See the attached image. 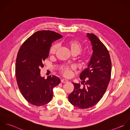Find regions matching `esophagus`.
Returning a JSON list of instances; mask_svg holds the SVG:
<instances>
[{
    "instance_id": "34e87169",
    "label": "esophagus",
    "mask_w": 130,
    "mask_h": 130,
    "mask_svg": "<svg viewBox=\"0 0 130 130\" xmlns=\"http://www.w3.org/2000/svg\"><path fill=\"white\" fill-rule=\"evenodd\" d=\"M68 82V80L67 79H61V83H66Z\"/></svg>"
}]
</instances>
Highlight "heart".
I'll return each mask as SVG.
<instances>
[{
	"label": "heart",
	"mask_w": 130,
	"mask_h": 130,
	"mask_svg": "<svg viewBox=\"0 0 130 130\" xmlns=\"http://www.w3.org/2000/svg\"><path fill=\"white\" fill-rule=\"evenodd\" d=\"M66 45L69 48L71 54L76 53L77 55L80 53L82 50V45L79 42L76 40H69L66 42ZM58 45L57 44L52 46L50 49L51 54H55L58 49ZM63 73L65 76H69L71 73V69L70 68H65L63 70Z\"/></svg>",
	"instance_id": "heart-1"
}]
</instances>
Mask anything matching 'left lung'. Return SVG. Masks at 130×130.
I'll use <instances>...</instances> for the list:
<instances>
[{
  "label": "left lung",
  "mask_w": 130,
  "mask_h": 130,
  "mask_svg": "<svg viewBox=\"0 0 130 130\" xmlns=\"http://www.w3.org/2000/svg\"><path fill=\"white\" fill-rule=\"evenodd\" d=\"M91 41L92 55L79 75L84 87L72 83L73 91L69 95V102L74 106L86 109L96 104L102 98L108 86L111 77V62L109 52L100 39L93 33H87Z\"/></svg>",
  "instance_id": "obj_1"
}]
</instances>
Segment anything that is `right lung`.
Listing matches in <instances>:
<instances>
[{
    "instance_id": "right-lung-1",
    "label": "right lung",
    "mask_w": 130,
    "mask_h": 130,
    "mask_svg": "<svg viewBox=\"0 0 130 130\" xmlns=\"http://www.w3.org/2000/svg\"><path fill=\"white\" fill-rule=\"evenodd\" d=\"M62 37L50 30L37 31L21 46L17 55L15 76L20 91L30 104L39 106L47 104L53 96V89L61 80L54 75L46 79L40 75L43 61L48 57L53 42Z\"/></svg>"
}]
</instances>
